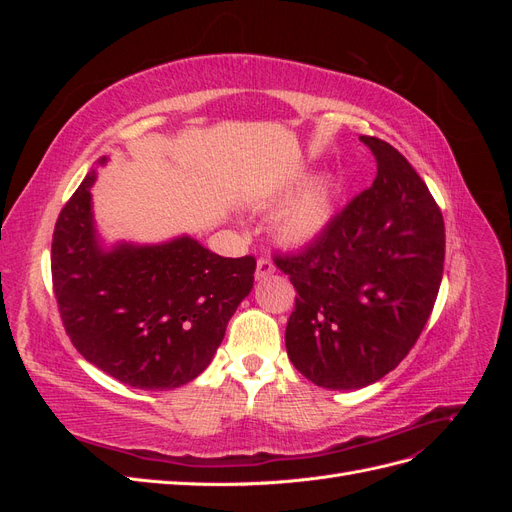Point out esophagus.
<instances>
[{"mask_svg": "<svg viewBox=\"0 0 512 512\" xmlns=\"http://www.w3.org/2000/svg\"><path fill=\"white\" fill-rule=\"evenodd\" d=\"M273 271H275V265L271 262V258L260 256L256 260V280H265V277H269Z\"/></svg>", "mask_w": 512, "mask_h": 512, "instance_id": "34e87169", "label": "esophagus"}]
</instances>
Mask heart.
Returning a JSON list of instances; mask_svg holds the SVG:
<instances>
[{
    "label": "heart",
    "instance_id": "heart-1",
    "mask_svg": "<svg viewBox=\"0 0 512 512\" xmlns=\"http://www.w3.org/2000/svg\"><path fill=\"white\" fill-rule=\"evenodd\" d=\"M331 218V188L324 181L307 185L275 213L273 230L286 243L314 239Z\"/></svg>",
    "mask_w": 512,
    "mask_h": 512
}]
</instances>
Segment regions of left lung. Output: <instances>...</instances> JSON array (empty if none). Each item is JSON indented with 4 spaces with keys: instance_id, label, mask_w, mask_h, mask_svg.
Instances as JSON below:
<instances>
[{
    "instance_id": "1",
    "label": "left lung",
    "mask_w": 512,
    "mask_h": 512,
    "mask_svg": "<svg viewBox=\"0 0 512 512\" xmlns=\"http://www.w3.org/2000/svg\"><path fill=\"white\" fill-rule=\"evenodd\" d=\"M378 173L297 254L273 260L297 290L286 324L292 365L322 389H361L406 359L444 271V220L401 153L361 136Z\"/></svg>"
}]
</instances>
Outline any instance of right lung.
<instances>
[{
  "label": "right lung",
  "mask_w": 512,
  "mask_h": 512,
  "mask_svg": "<svg viewBox=\"0 0 512 512\" xmlns=\"http://www.w3.org/2000/svg\"><path fill=\"white\" fill-rule=\"evenodd\" d=\"M94 181L91 170L53 232L61 322L74 348L104 374L143 391L177 389L211 363L254 286L256 258H224L190 237L104 252L91 215Z\"/></svg>",
  "instance_id": "right-lung-1"
}]
</instances>
